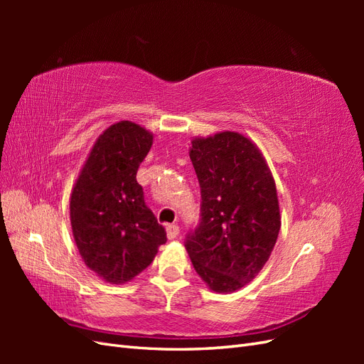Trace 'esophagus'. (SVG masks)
Wrapping results in <instances>:
<instances>
[{
	"instance_id": "obj_1",
	"label": "esophagus",
	"mask_w": 364,
	"mask_h": 364,
	"mask_svg": "<svg viewBox=\"0 0 364 364\" xmlns=\"http://www.w3.org/2000/svg\"><path fill=\"white\" fill-rule=\"evenodd\" d=\"M179 232H181V229H179L178 225H167V237H168V240H174L176 237L179 235Z\"/></svg>"
}]
</instances>
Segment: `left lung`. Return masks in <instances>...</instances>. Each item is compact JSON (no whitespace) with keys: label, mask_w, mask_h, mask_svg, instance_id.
I'll list each match as a JSON object with an SVG mask.
<instances>
[{"label":"left lung","mask_w":364,"mask_h":364,"mask_svg":"<svg viewBox=\"0 0 364 364\" xmlns=\"http://www.w3.org/2000/svg\"><path fill=\"white\" fill-rule=\"evenodd\" d=\"M202 220L186 240L197 274L215 293L243 289L269 261L281 229L277 185L261 150L238 132L193 138Z\"/></svg>","instance_id":"1"}]
</instances>
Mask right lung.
I'll return each instance as SVG.
<instances>
[{
  "label": "right lung",
  "mask_w": 364,
  "mask_h": 364,
  "mask_svg": "<svg viewBox=\"0 0 364 364\" xmlns=\"http://www.w3.org/2000/svg\"><path fill=\"white\" fill-rule=\"evenodd\" d=\"M153 134L118 121L97 138L70 200L74 241L87 269L111 284H126L146 270L167 241L136 182Z\"/></svg>",
  "instance_id": "obj_1"
}]
</instances>
